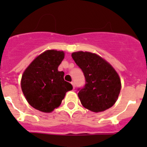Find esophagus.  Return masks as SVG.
Here are the masks:
<instances>
[{"mask_svg":"<svg viewBox=\"0 0 147 147\" xmlns=\"http://www.w3.org/2000/svg\"><path fill=\"white\" fill-rule=\"evenodd\" d=\"M71 84H72V85H73V88H74H74H75V87H76V85H75V83L74 82H71Z\"/></svg>","mask_w":147,"mask_h":147,"instance_id":"34e87169","label":"esophagus"}]
</instances>
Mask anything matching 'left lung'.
Instances as JSON below:
<instances>
[{"mask_svg":"<svg viewBox=\"0 0 147 147\" xmlns=\"http://www.w3.org/2000/svg\"><path fill=\"white\" fill-rule=\"evenodd\" d=\"M71 56L85 78V86L78 88V96L82 105L95 113L112 107L121 87L120 78L113 67L93 53L78 51Z\"/></svg>","mask_w":147,"mask_h":147,"instance_id":"1","label":"left lung"}]
</instances>
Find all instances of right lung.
Masks as SVG:
<instances>
[{
	"label": "right lung",
	"instance_id": "add662e5",
	"mask_svg": "<svg viewBox=\"0 0 147 147\" xmlns=\"http://www.w3.org/2000/svg\"><path fill=\"white\" fill-rule=\"evenodd\" d=\"M63 51L48 50L38 56L23 73V93L32 107L50 113L60 105L65 93L73 89L64 80V72L58 71L63 60Z\"/></svg>",
	"mask_w": 147,
	"mask_h": 147
}]
</instances>
